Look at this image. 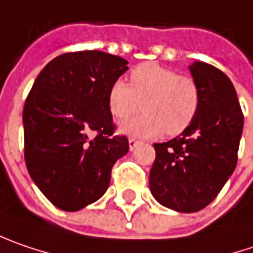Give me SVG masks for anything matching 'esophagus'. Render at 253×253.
Returning a JSON list of instances; mask_svg holds the SVG:
<instances>
[{"mask_svg": "<svg viewBox=\"0 0 253 253\" xmlns=\"http://www.w3.org/2000/svg\"><path fill=\"white\" fill-rule=\"evenodd\" d=\"M137 144H139V141L136 140V139H133V137L128 139V147H130V150H133Z\"/></svg>", "mask_w": 253, "mask_h": 253, "instance_id": "1", "label": "esophagus"}]
</instances>
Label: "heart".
Here are the masks:
<instances>
[{
  "mask_svg": "<svg viewBox=\"0 0 253 253\" xmlns=\"http://www.w3.org/2000/svg\"><path fill=\"white\" fill-rule=\"evenodd\" d=\"M199 106L198 82L157 63L137 66L130 74V84L117 80L109 91V107L117 120L125 122L141 107L146 112L122 126L136 137H156L163 131L168 136L180 134L195 120Z\"/></svg>",
  "mask_w": 253,
  "mask_h": 253,
  "instance_id": "b5f03b06",
  "label": "heart"
}]
</instances>
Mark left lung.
Returning a JSON list of instances; mask_svg holds the SVG:
<instances>
[{
    "label": "left lung",
    "mask_w": 253,
    "mask_h": 253,
    "mask_svg": "<svg viewBox=\"0 0 253 253\" xmlns=\"http://www.w3.org/2000/svg\"><path fill=\"white\" fill-rule=\"evenodd\" d=\"M199 84L201 106L185 131L165 143H155L150 190L159 203L190 213L206 208L217 196L238 162L244 113L228 76L211 64L190 66Z\"/></svg>",
    "instance_id": "1"
}]
</instances>
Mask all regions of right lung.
<instances>
[{
	"instance_id": "obj_1",
	"label": "right lung",
	"mask_w": 253,
	"mask_h": 253,
	"mask_svg": "<svg viewBox=\"0 0 253 253\" xmlns=\"http://www.w3.org/2000/svg\"><path fill=\"white\" fill-rule=\"evenodd\" d=\"M127 61L109 52H66L38 74L23 110L24 159L54 206L76 212L107 190L113 165L128 152L114 134L109 107L113 83Z\"/></svg>"
}]
</instances>
